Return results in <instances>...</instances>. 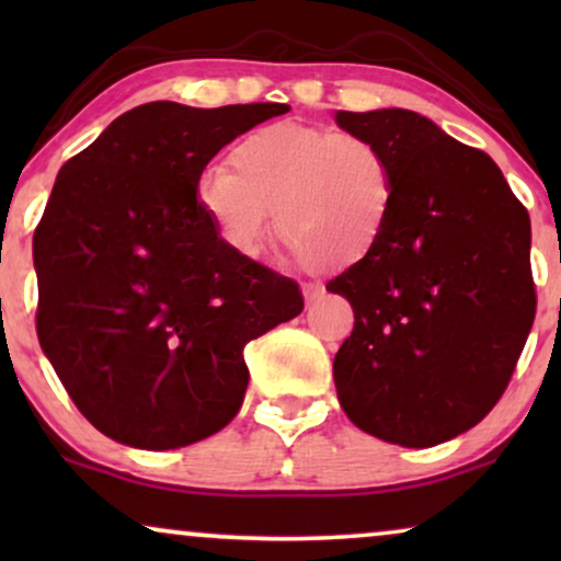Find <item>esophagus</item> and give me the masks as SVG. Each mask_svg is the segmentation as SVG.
Returning <instances> with one entry per match:
<instances>
[{"instance_id": "1", "label": "esophagus", "mask_w": 561, "mask_h": 561, "mask_svg": "<svg viewBox=\"0 0 561 561\" xmlns=\"http://www.w3.org/2000/svg\"><path fill=\"white\" fill-rule=\"evenodd\" d=\"M324 296V286L321 283H304V298H306V306H311L317 298Z\"/></svg>"}]
</instances>
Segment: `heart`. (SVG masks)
<instances>
[{
    "instance_id": "obj_1",
    "label": "heart",
    "mask_w": 561,
    "mask_h": 561,
    "mask_svg": "<svg viewBox=\"0 0 561 561\" xmlns=\"http://www.w3.org/2000/svg\"><path fill=\"white\" fill-rule=\"evenodd\" d=\"M196 204L221 242L255 257L275 234L311 267H350L386 234L396 173L370 137L278 122L252 129L227 165L204 168Z\"/></svg>"
}]
</instances>
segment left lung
Returning <instances> with one entry per match:
<instances>
[{
	"label": "left lung",
	"mask_w": 561,
	"mask_h": 561,
	"mask_svg": "<svg viewBox=\"0 0 561 561\" xmlns=\"http://www.w3.org/2000/svg\"><path fill=\"white\" fill-rule=\"evenodd\" d=\"M336 125L396 173L386 234L327 283L355 311L336 396L363 432L434 447L485 419L516 370L536 313L531 221L488 152L416 112H336Z\"/></svg>",
	"instance_id": "8db88e82"
}]
</instances>
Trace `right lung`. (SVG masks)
I'll return each instance as SVG.
<instances>
[{
  "instance_id": "right-lung-1",
  "label": "right lung",
  "mask_w": 561,
  "mask_h": 561,
  "mask_svg": "<svg viewBox=\"0 0 561 561\" xmlns=\"http://www.w3.org/2000/svg\"><path fill=\"white\" fill-rule=\"evenodd\" d=\"M288 110L150 102L60 168L33 237L37 340L110 439L217 434L248 390L244 344L304 311L296 283L227 248L196 204L209 160Z\"/></svg>"
}]
</instances>
